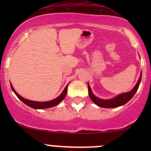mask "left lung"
<instances>
[{"label": "left lung", "instance_id": "1", "mask_svg": "<svg viewBox=\"0 0 151 151\" xmlns=\"http://www.w3.org/2000/svg\"><path fill=\"white\" fill-rule=\"evenodd\" d=\"M141 78H142V72L140 76H139V78L138 80L137 83L134 86V88L129 93H126L121 94V95L115 97L112 99H109V100H104L101 99H99L97 97H96L93 94L92 91H91V87L89 85H88V93H89V96L91 98V99L96 104H97L98 106H99L100 107L103 108H112V107H118V106H122V105L125 104L126 103H127L132 97L134 96L135 93L137 92V91L138 90L139 84H140L141 82Z\"/></svg>", "mask_w": 151, "mask_h": 151}]
</instances>
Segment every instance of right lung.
<instances>
[{
    "label": "right lung",
    "mask_w": 151,
    "mask_h": 151,
    "mask_svg": "<svg viewBox=\"0 0 151 151\" xmlns=\"http://www.w3.org/2000/svg\"><path fill=\"white\" fill-rule=\"evenodd\" d=\"M68 85H67L65 88V89L63 90V91L62 92V93L59 96L58 98L52 100V101H45V102H39V101H30V100H28L24 99L23 97H22L21 96H19L17 93L15 91V90L14 89L13 86H12V84H11V88H12V91H14L15 94H16L17 96L21 100L23 103H25V104L28 105V106H30L31 108H33V109H45V108H50L52 107V106H55V105L58 104L63 99L66 97V93H67V88H68Z\"/></svg>",
    "instance_id": "add662e5"
}]
</instances>
